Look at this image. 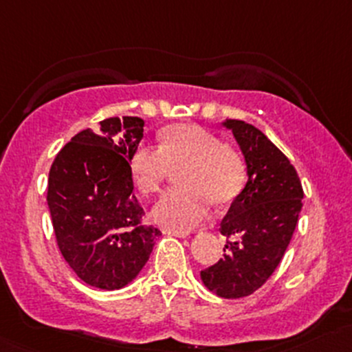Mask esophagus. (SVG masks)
<instances>
[{
	"label": "esophagus",
	"mask_w": 352,
	"mask_h": 352,
	"mask_svg": "<svg viewBox=\"0 0 352 352\" xmlns=\"http://www.w3.org/2000/svg\"><path fill=\"white\" fill-rule=\"evenodd\" d=\"M163 233H166V235H172V236H179V239H186L187 233L186 232H177V230H163Z\"/></svg>",
	"instance_id": "1"
}]
</instances>
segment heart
Listing matches in <instances>:
<instances>
[{"mask_svg": "<svg viewBox=\"0 0 352 352\" xmlns=\"http://www.w3.org/2000/svg\"><path fill=\"white\" fill-rule=\"evenodd\" d=\"M184 163V187L168 190L153 208L155 221L177 232L201 225L209 214L211 199L216 204L230 202L245 180L242 156L196 124L168 127L162 144H140L129 158L134 182L144 194L160 192L170 168Z\"/></svg>", "mask_w": 352, "mask_h": 352, "instance_id": "obj_1", "label": "heart"}]
</instances>
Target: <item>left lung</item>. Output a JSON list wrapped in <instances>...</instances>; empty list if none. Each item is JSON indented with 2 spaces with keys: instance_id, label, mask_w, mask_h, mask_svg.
<instances>
[{
  "instance_id": "left-lung-1",
  "label": "left lung",
  "mask_w": 352,
  "mask_h": 352,
  "mask_svg": "<svg viewBox=\"0 0 352 352\" xmlns=\"http://www.w3.org/2000/svg\"><path fill=\"white\" fill-rule=\"evenodd\" d=\"M239 143L248 180L223 218V258L201 271L209 291L235 300L257 291L281 262L301 211L303 187L286 155L262 131L236 119L223 122Z\"/></svg>"
}]
</instances>
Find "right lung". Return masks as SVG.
I'll list each match as a JSON object with an SVG mask.
<instances>
[{
	"label": "right lung",
	"instance_id": "right-lung-1",
	"mask_svg": "<svg viewBox=\"0 0 352 352\" xmlns=\"http://www.w3.org/2000/svg\"><path fill=\"white\" fill-rule=\"evenodd\" d=\"M140 117H110L59 151L49 172L47 204L56 242L74 274L100 289L129 285L150 258L155 226L133 194L129 158L143 140Z\"/></svg>",
	"mask_w": 352,
	"mask_h": 352
}]
</instances>
